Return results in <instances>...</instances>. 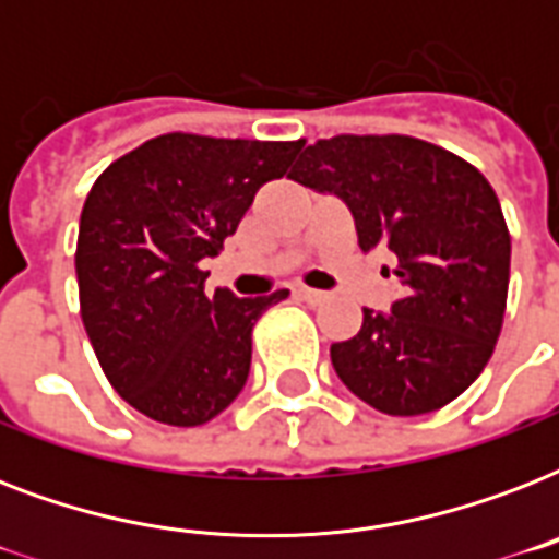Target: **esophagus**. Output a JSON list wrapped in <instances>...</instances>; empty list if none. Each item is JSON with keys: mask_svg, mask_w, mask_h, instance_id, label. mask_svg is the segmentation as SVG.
Returning <instances> with one entry per match:
<instances>
[{"mask_svg": "<svg viewBox=\"0 0 559 559\" xmlns=\"http://www.w3.org/2000/svg\"><path fill=\"white\" fill-rule=\"evenodd\" d=\"M296 293L305 298V301H310V305H319V301H324V298H328V293H322V289H313V287H298Z\"/></svg>", "mask_w": 559, "mask_h": 559, "instance_id": "obj_1", "label": "esophagus"}]
</instances>
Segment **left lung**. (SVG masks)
<instances>
[{"instance_id":"8db88e82","label":"left lung","mask_w":559,"mask_h":559,"mask_svg":"<svg viewBox=\"0 0 559 559\" xmlns=\"http://www.w3.org/2000/svg\"><path fill=\"white\" fill-rule=\"evenodd\" d=\"M289 179L340 197L362 252L382 246L397 261L403 296L389 313L366 307L357 336L331 345L348 391L394 417L426 415L467 391L493 354L511 281V235L490 182L412 135L322 139Z\"/></svg>"}]
</instances>
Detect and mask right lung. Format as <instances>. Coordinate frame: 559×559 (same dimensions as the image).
<instances>
[{
  "mask_svg": "<svg viewBox=\"0 0 559 559\" xmlns=\"http://www.w3.org/2000/svg\"><path fill=\"white\" fill-rule=\"evenodd\" d=\"M301 147L168 133L112 162L92 186L74 252L81 319L112 389L142 415L200 426L243 391L254 322L289 289L209 296L200 263Z\"/></svg>",
  "mask_w": 559,
  "mask_h": 559,
  "instance_id": "1",
  "label": "right lung"
}]
</instances>
